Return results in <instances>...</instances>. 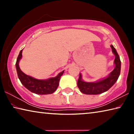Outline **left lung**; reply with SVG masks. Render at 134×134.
<instances>
[{"instance_id": "1", "label": "left lung", "mask_w": 134, "mask_h": 134, "mask_svg": "<svg viewBox=\"0 0 134 134\" xmlns=\"http://www.w3.org/2000/svg\"><path fill=\"white\" fill-rule=\"evenodd\" d=\"M112 52L115 55V68L107 78L97 82L88 83L81 80V74H79L77 86L80 92L86 94H98L108 91L114 85L118 79L121 72V60L119 56L112 45H110Z\"/></svg>"}]
</instances>
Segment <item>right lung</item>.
<instances>
[{"label":"right lung","mask_w":134,"mask_h":134,"mask_svg":"<svg viewBox=\"0 0 134 134\" xmlns=\"http://www.w3.org/2000/svg\"><path fill=\"white\" fill-rule=\"evenodd\" d=\"M22 50L23 49L20 51L16 63L18 76L21 83L29 91L36 94H48L53 93L57 89L59 81L64 71L60 72L55 77H51L48 80H38L26 75L21 71L19 66V62L22 56Z\"/></svg>","instance_id":"right-lung-1"}]
</instances>
